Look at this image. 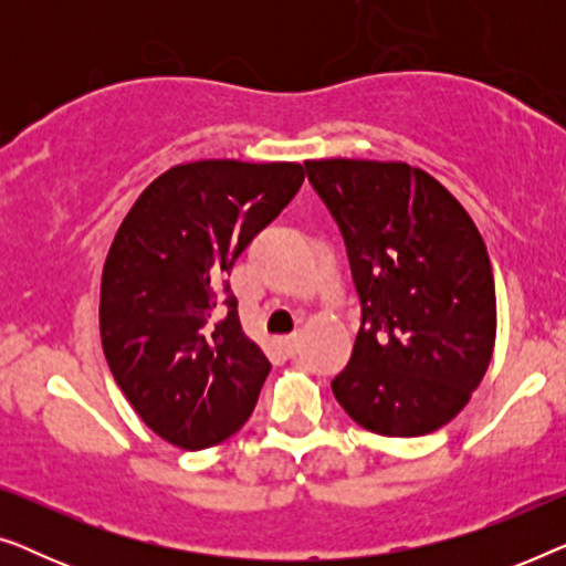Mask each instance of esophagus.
Returning <instances> with one entry per match:
<instances>
[{"label": "esophagus", "instance_id": "34e87169", "mask_svg": "<svg viewBox=\"0 0 566 566\" xmlns=\"http://www.w3.org/2000/svg\"><path fill=\"white\" fill-rule=\"evenodd\" d=\"M281 345H283V350L289 353V355H296V353H298V335H289V337H283V339H281Z\"/></svg>", "mask_w": 566, "mask_h": 566}]
</instances>
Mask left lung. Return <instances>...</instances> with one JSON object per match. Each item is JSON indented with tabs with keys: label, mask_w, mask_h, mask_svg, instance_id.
<instances>
[{
	"label": "left lung",
	"mask_w": 566,
	"mask_h": 566,
	"mask_svg": "<svg viewBox=\"0 0 566 566\" xmlns=\"http://www.w3.org/2000/svg\"><path fill=\"white\" fill-rule=\"evenodd\" d=\"M304 165L343 231L363 306L335 399L376 436L436 432L492 360L497 298L484 239L467 208L407 161Z\"/></svg>",
	"instance_id": "8db88e82"
}]
</instances>
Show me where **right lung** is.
<instances>
[{
  "label": "right lung",
  "mask_w": 566,
  "mask_h": 566,
  "mask_svg": "<svg viewBox=\"0 0 566 566\" xmlns=\"http://www.w3.org/2000/svg\"><path fill=\"white\" fill-rule=\"evenodd\" d=\"M301 182L298 161H188L123 219L103 268L99 337L115 384L167 443L200 451L250 420L270 363L239 324L227 273Z\"/></svg>",
  "instance_id": "obj_1"
}]
</instances>
